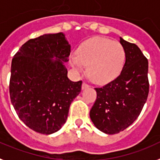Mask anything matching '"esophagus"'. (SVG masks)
<instances>
[{"label": "esophagus", "mask_w": 160, "mask_h": 160, "mask_svg": "<svg viewBox=\"0 0 160 160\" xmlns=\"http://www.w3.org/2000/svg\"><path fill=\"white\" fill-rule=\"evenodd\" d=\"M89 88V85H88V83L83 82L82 85V89H85V88Z\"/></svg>", "instance_id": "esophagus-1"}]
</instances>
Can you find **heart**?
<instances>
[{"instance_id": "heart-1", "label": "heart", "mask_w": 160, "mask_h": 160, "mask_svg": "<svg viewBox=\"0 0 160 160\" xmlns=\"http://www.w3.org/2000/svg\"><path fill=\"white\" fill-rule=\"evenodd\" d=\"M124 49L118 42L108 38H93L84 42L78 55L70 58L75 70L82 72L88 66L90 78L96 83L110 81L119 73L124 64Z\"/></svg>"}]
</instances>
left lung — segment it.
I'll use <instances>...</instances> for the list:
<instances>
[{"instance_id":"obj_1","label":"left lung","mask_w":160,"mask_h":160,"mask_svg":"<svg viewBox=\"0 0 160 160\" xmlns=\"http://www.w3.org/2000/svg\"><path fill=\"white\" fill-rule=\"evenodd\" d=\"M125 63L120 74L101 88H96V100L90 110L95 126L106 134L128 128L140 115L149 94L148 59L134 43L120 38Z\"/></svg>"}]
</instances>
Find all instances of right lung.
I'll list each match as a JSON object with an SVG mask.
<instances>
[{"instance_id": "1", "label": "right lung", "mask_w": 160, "mask_h": 160, "mask_svg": "<svg viewBox=\"0 0 160 160\" xmlns=\"http://www.w3.org/2000/svg\"><path fill=\"white\" fill-rule=\"evenodd\" d=\"M70 45L64 33L30 39L12 59L10 96L18 118L37 132L52 134L65 123L82 82L68 78ZM55 58V60H53Z\"/></svg>"}]
</instances>
